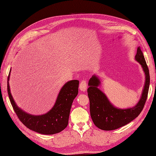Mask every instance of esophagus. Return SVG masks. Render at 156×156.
Listing matches in <instances>:
<instances>
[{"label": "esophagus", "instance_id": "34e87169", "mask_svg": "<svg viewBox=\"0 0 156 156\" xmlns=\"http://www.w3.org/2000/svg\"><path fill=\"white\" fill-rule=\"evenodd\" d=\"M80 90L82 92H85L87 88V82L86 80H82L80 83Z\"/></svg>", "mask_w": 156, "mask_h": 156}]
</instances>
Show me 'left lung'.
Masks as SVG:
<instances>
[{
  "mask_svg": "<svg viewBox=\"0 0 156 156\" xmlns=\"http://www.w3.org/2000/svg\"><path fill=\"white\" fill-rule=\"evenodd\" d=\"M135 59L142 66L145 73V81L140 99L133 108L127 109L116 108L98 88L101 85L99 78L93 75L89 80L87 92L90 100V116L94 125L101 129L113 130L128 124L140 114L144 107L149 92L150 75L149 68L140 47L137 48Z\"/></svg>",
  "mask_w": 156,
  "mask_h": 156,
  "instance_id": "obj_1",
  "label": "left lung"
}]
</instances>
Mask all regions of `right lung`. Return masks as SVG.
Instances as JSON below:
<instances>
[{"mask_svg":"<svg viewBox=\"0 0 156 156\" xmlns=\"http://www.w3.org/2000/svg\"><path fill=\"white\" fill-rule=\"evenodd\" d=\"M11 70L7 79L8 95L13 109L22 123L30 129L44 135L55 134L66 128L72 103L78 93L79 81L74 80L66 83L61 89L53 108L42 115L35 116L19 108L14 101L9 84Z\"/></svg>","mask_w":156,"mask_h":156,"instance_id":"1","label":"right lung"}]
</instances>
